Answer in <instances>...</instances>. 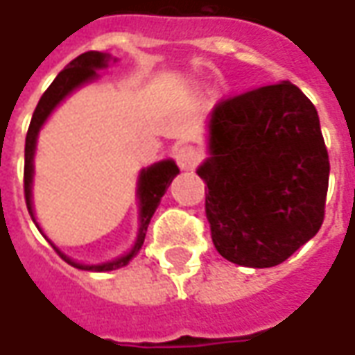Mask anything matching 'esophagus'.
Wrapping results in <instances>:
<instances>
[{"mask_svg": "<svg viewBox=\"0 0 355 355\" xmlns=\"http://www.w3.org/2000/svg\"><path fill=\"white\" fill-rule=\"evenodd\" d=\"M175 159H177L178 167L184 171H192L200 163V151L192 146H180L175 151Z\"/></svg>", "mask_w": 355, "mask_h": 355, "instance_id": "34e87169", "label": "esophagus"}]
</instances>
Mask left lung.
Segmentation results:
<instances>
[{
	"label": "left lung",
	"mask_w": 355,
	"mask_h": 355,
	"mask_svg": "<svg viewBox=\"0 0 355 355\" xmlns=\"http://www.w3.org/2000/svg\"><path fill=\"white\" fill-rule=\"evenodd\" d=\"M206 216L218 252L270 268L317 235L329 190V153L317 108L289 81L218 103L208 120Z\"/></svg>",
	"instance_id": "left-lung-1"
}]
</instances>
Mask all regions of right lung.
<instances>
[{
	"label": "right lung",
	"instance_id": "add662e5",
	"mask_svg": "<svg viewBox=\"0 0 355 355\" xmlns=\"http://www.w3.org/2000/svg\"><path fill=\"white\" fill-rule=\"evenodd\" d=\"M118 58L110 56L107 52H85L81 56H77L73 62H69L58 77L52 81V85L46 89V93L40 96L38 105H36L35 114L31 120V126L26 132V141H25V200L28 214L35 221V225L38 231L44 235L42 227L38 225L35 216V204H33V180H35V153H36V144H38V134L46 124V120L52 116V112L56 110L67 96L71 95L73 91L81 89L83 85H89L98 79V71L101 69H107L110 64H116ZM178 167L173 159H163L157 161L149 167L141 168L139 175H137V187H136V200H137V233L132 247L128 248L124 254H120L116 259L105 260V262H96V264H83V262H77V260L69 259L66 252H62L60 248L46 237V241L56 248L58 254L66 260L67 264H71L73 268L87 270V272H110V270H118L122 266H126L130 260L136 257L137 252L144 247V241H146L147 225L153 218L155 209H157L159 202L163 194L167 192V188L171 187L173 178L177 177Z\"/></svg>",
	"mask_w": 355,
	"mask_h": 355
}]
</instances>
